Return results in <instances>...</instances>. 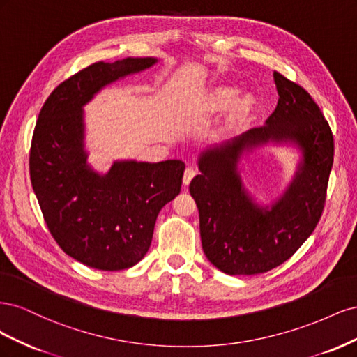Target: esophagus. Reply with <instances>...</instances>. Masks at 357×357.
<instances>
[{
	"label": "esophagus",
	"instance_id": "34e87169",
	"mask_svg": "<svg viewBox=\"0 0 357 357\" xmlns=\"http://www.w3.org/2000/svg\"><path fill=\"white\" fill-rule=\"evenodd\" d=\"M197 176V171L193 169V168H186V171H185V176H183V185L185 186H188L189 183L192 181V178Z\"/></svg>",
	"mask_w": 357,
	"mask_h": 357
}]
</instances>
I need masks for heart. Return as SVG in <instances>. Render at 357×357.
Masks as SVG:
<instances>
[{
	"label": "heart",
	"instance_id": "obj_1",
	"mask_svg": "<svg viewBox=\"0 0 357 357\" xmlns=\"http://www.w3.org/2000/svg\"><path fill=\"white\" fill-rule=\"evenodd\" d=\"M238 89L231 88V86H222V88H218L213 93V104L215 109L219 110H226L234 107V104L238 101ZM247 105L245 100L238 101V109H244Z\"/></svg>",
	"mask_w": 357,
	"mask_h": 357
}]
</instances>
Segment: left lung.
<instances>
[{
  "label": "left lung",
  "mask_w": 357,
  "mask_h": 357,
  "mask_svg": "<svg viewBox=\"0 0 357 357\" xmlns=\"http://www.w3.org/2000/svg\"><path fill=\"white\" fill-rule=\"evenodd\" d=\"M278 102L266 122L198 155L190 181L199 211L202 250L229 275L266 273L286 262L314 231L326 199L333 137L317 104L301 86L274 71ZM266 146L298 155L287 188L266 203L242 177L246 160Z\"/></svg>",
  "instance_id": "1"
}]
</instances>
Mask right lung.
I'll use <instances>...</instances> for the list:
<instances>
[{
    "instance_id": "obj_1",
    "label": "right lung",
    "mask_w": 357,
    "mask_h": 357,
    "mask_svg": "<svg viewBox=\"0 0 357 357\" xmlns=\"http://www.w3.org/2000/svg\"><path fill=\"white\" fill-rule=\"evenodd\" d=\"M158 62H95L62 82L38 114L29 155L32 189L59 247L95 269L119 271L142 261L159 211L181 189L185 162L178 159H116L107 171L88 160L84 107L109 84Z\"/></svg>"
}]
</instances>
